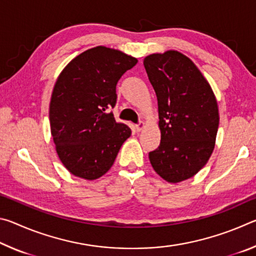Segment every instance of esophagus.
Masks as SVG:
<instances>
[{
    "mask_svg": "<svg viewBox=\"0 0 256 256\" xmlns=\"http://www.w3.org/2000/svg\"><path fill=\"white\" fill-rule=\"evenodd\" d=\"M144 128V122H138L136 125V130L138 132H140V131H142V130Z\"/></svg>",
    "mask_w": 256,
    "mask_h": 256,
    "instance_id": "34e87169",
    "label": "esophagus"
}]
</instances>
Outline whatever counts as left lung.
Here are the masks:
<instances>
[{
    "mask_svg": "<svg viewBox=\"0 0 256 256\" xmlns=\"http://www.w3.org/2000/svg\"><path fill=\"white\" fill-rule=\"evenodd\" d=\"M158 100L160 144L149 152L154 172L170 183L190 178L208 162L219 126L218 105L209 82L177 50L144 60Z\"/></svg>",
    "mask_w": 256,
    "mask_h": 256,
    "instance_id": "8db88e82",
    "label": "left lung"
}]
</instances>
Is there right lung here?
<instances>
[{
    "instance_id": "obj_1",
    "label": "right lung",
    "mask_w": 256,
    "mask_h": 256,
    "mask_svg": "<svg viewBox=\"0 0 256 256\" xmlns=\"http://www.w3.org/2000/svg\"><path fill=\"white\" fill-rule=\"evenodd\" d=\"M138 60L97 46L73 58L55 82L50 104L56 152L74 176L97 180L110 170L131 128L108 108L118 99L116 84Z\"/></svg>"
}]
</instances>
